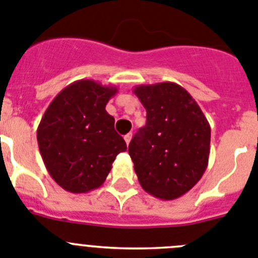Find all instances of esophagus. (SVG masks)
<instances>
[{
	"label": "esophagus",
	"instance_id": "34e87169",
	"mask_svg": "<svg viewBox=\"0 0 258 258\" xmlns=\"http://www.w3.org/2000/svg\"><path fill=\"white\" fill-rule=\"evenodd\" d=\"M131 139H132V134H127V135L124 136V142H126L127 145L130 144V142H131Z\"/></svg>",
	"mask_w": 258,
	"mask_h": 258
}]
</instances>
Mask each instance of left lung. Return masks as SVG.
<instances>
[{
  "label": "left lung",
  "instance_id": "8db88e82",
  "mask_svg": "<svg viewBox=\"0 0 258 258\" xmlns=\"http://www.w3.org/2000/svg\"><path fill=\"white\" fill-rule=\"evenodd\" d=\"M134 93L147 123L128 145L139 183L161 200H175L201 179L210 153V126L192 96L176 83L143 84Z\"/></svg>",
  "mask_w": 258,
  "mask_h": 258
}]
</instances>
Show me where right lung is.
Instances as JSON below:
<instances>
[{"label":"right lung","mask_w":258,"mask_h":258,"mask_svg":"<svg viewBox=\"0 0 258 258\" xmlns=\"http://www.w3.org/2000/svg\"><path fill=\"white\" fill-rule=\"evenodd\" d=\"M118 88L91 79L71 83L50 102L37 127L42 161L71 194L101 187L116 154L127 149L105 106Z\"/></svg>","instance_id":"1"}]
</instances>
